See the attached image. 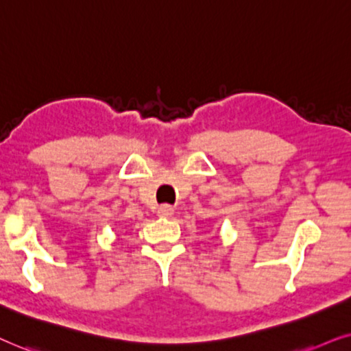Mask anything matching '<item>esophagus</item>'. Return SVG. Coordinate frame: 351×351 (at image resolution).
I'll use <instances>...</instances> for the list:
<instances>
[{
  "label": "esophagus",
  "mask_w": 351,
  "mask_h": 351,
  "mask_svg": "<svg viewBox=\"0 0 351 351\" xmlns=\"http://www.w3.org/2000/svg\"><path fill=\"white\" fill-rule=\"evenodd\" d=\"M157 213H158V217H163V218H168V217H171L173 215V207L171 205H160V207H158V210H157Z\"/></svg>",
  "instance_id": "obj_1"
}]
</instances>
